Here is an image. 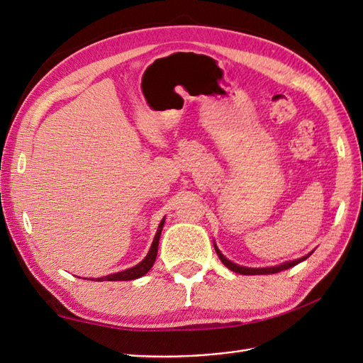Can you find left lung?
I'll return each instance as SVG.
<instances>
[{"label":"left lung","instance_id":"8db88e82","mask_svg":"<svg viewBox=\"0 0 363 363\" xmlns=\"http://www.w3.org/2000/svg\"><path fill=\"white\" fill-rule=\"evenodd\" d=\"M215 250H216V254H218V257H220V259L223 261V264L224 266H227L230 269V271H233V272H237V274H242V275H261V274H277V272H281V271H284V269H289V267H292V266H296V264H298V263H301L303 259H306L309 255H306V257H303V258H300V259H296V261H288V263H283V264H280V266H274V267H263V269H254V267H242V266H238V264H235V263H232V261H229L227 259L221 252H220V249H218L216 246H215Z\"/></svg>","mask_w":363,"mask_h":363}]
</instances>
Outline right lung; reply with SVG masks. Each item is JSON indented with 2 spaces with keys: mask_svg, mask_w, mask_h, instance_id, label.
<instances>
[{
  "mask_svg": "<svg viewBox=\"0 0 363 363\" xmlns=\"http://www.w3.org/2000/svg\"><path fill=\"white\" fill-rule=\"evenodd\" d=\"M164 223H165V220H162L161 224H159V229L156 232V237L153 240V244H151V249L148 252V255L143 258L139 264H136V266L131 267V269H126V271H122V272L106 275L104 278H96V281H128V280H136V278L145 275L150 271V269L153 267L155 261H156L159 238H161V232H162Z\"/></svg>",
  "mask_w": 363,
  "mask_h": 363,
  "instance_id": "obj_1",
  "label": "right lung"
}]
</instances>
